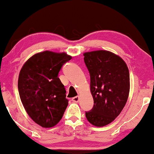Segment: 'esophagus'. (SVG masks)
Instances as JSON below:
<instances>
[{"label": "esophagus", "instance_id": "1", "mask_svg": "<svg viewBox=\"0 0 154 154\" xmlns=\"http://www.w3.org/2000/svg\"><path fill=\"white\" fill-rule=\"evenodd\" d=\"M79 100H80V97H79L78 96L74 97L72 98V101L74 102V103H78Z\"/></svg>", "mask_w": 154, "mask_h": 154}]
</instances>
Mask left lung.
<instances>
[{
	"mask_svg": "<svg viewBox=\"0 0 154 154\" xmlns=\"http://www.w3.org/2000/svg\"><path fill=\"white\" fill-rule=\"evenodd\" d=\"M90 74V90L94 107L85 112L91 124L103 127L119 115L127 103L130 75L125 62L119 56L106 50L83 54Z\"/></svg>",
	"mask_w": 154,
	"mask_h": 154,
	"instance_id": "left-lung-1",
	"label": "left lung"
}]
</instances>
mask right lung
<instances>
[{
  "label": "right lung",
  "mask_w": 154,
  "mask_h": 154,
  "mask_svg": "<svg viewBox=\"0 0 154 154\" xmlns=\"http://www.w3.org/2000/svg\"><path fill=\"white\" fill-rule=\"evenodd\" d=\"M71 59L65 52L44 51L31 57L20 69L17 84L20 100L31 119L42 127L56 125L69 104L58 73Z\"/></svg>",
  "instance_id": "1"
}]
</instances>
